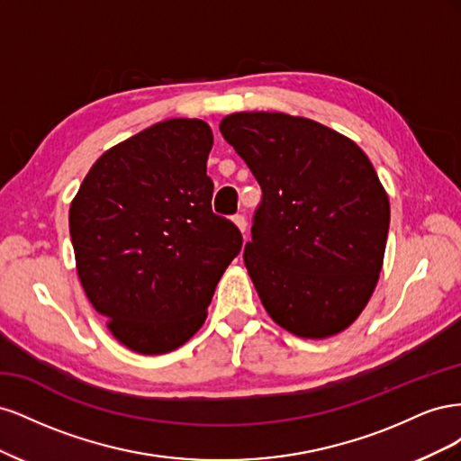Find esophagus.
Here are the masks:
<instances>
[{
  "label": "esophagus",
  "mask_w": 461,
  "mask_h": 461,
  "mask_svg": "<svg viewBox=\"0 0 461 461\" xmlns=\"http://www.w3.org/2000/svg\"><path fill=\"white\" fill-rule=\"evenodd\" d=\"M232 221L236 222V227H239L242 232L246 230V227H248V221H246V217H244L242 213H236V215L232 217Z\"/></svg>",
  "instance_id": "esophagus-1"
}]
</instances>
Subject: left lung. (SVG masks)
I'll return each instance as SVG.
<instances>
[{"mask_svg":"<svg viewBox=\"0 0 461 461\" xmlns=\"http://www.w3.org/2000/svg\"><path fill=\"white\" fill-rule=\"evenodd\" d=\"M219 129L261 188L244 263L265 310L303 339L350 327L379 281L390 225L369 158L285 113H234Z\"/></svg>","mask_w":461,"mask_h":461,"instance_id":"1","label":"left lung"}]
</instances>
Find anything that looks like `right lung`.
Segmentation results:
<instances>
[{
  "label": "right lung",
  "mask_w": 461,
  "mask_h": 461,
  "mask_svg": "<svg viewBox=\"0 0 461 461\" xmlns=\"http://www.w3.org/2000/svg\"><path fill=\"white\" fill-rule=\"evenodd\" d=\"M213 134L200 119H169L107 149L68 212L77 271L115 339L138 354L185 344L242 234L213 213L207 156Z\"/></svg>",
  "instance_id": "obj_1"
}]
</instances>
